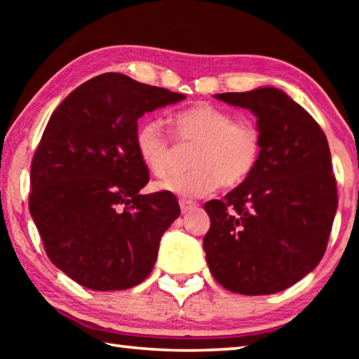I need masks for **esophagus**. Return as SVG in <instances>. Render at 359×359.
<instances>
[{
  "mask_svg": "<svg viewBox=\"0 0 359 359\" xmlns=\"http://www.w3.org/2000/svg\"><path fill=\"white\" fill-rule=\"evenodd\" d=\"M179 205H180L182 214H187V212H190V210H193V209H196V208H198V204H196V203H193V201H185V199H182V201H179Z\"/></svg>",
  "mask_w": 359,
  "mask_h": 359,
  "instance_id": "obj_1",
  "label": "esophagus"
}]
</instances>
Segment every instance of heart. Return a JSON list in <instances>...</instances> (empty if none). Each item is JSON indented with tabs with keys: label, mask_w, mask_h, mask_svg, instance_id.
Wrapping results in <instances>:
<instances>
[{
	"label": "heart",
	"mask_w": 359,
	"mask_h": 359,
	"mask_svg": "<svg viewBox=\"0 0 359 359\" xmlns=\"http://www.w3.org/2000/svg\"><path fill=\"white\" fill-rule=\"evenodd\" d=\"M175 141L194 145L190 172L156 182L155 190L194 199L214 193L222 184L238 187L258 166L263 136L252 120H234L224 109L198 102L171 117ZM135 147L139 160L156 177H165L172 165L174 147L161 121L145 118L137 126Z\"/></svg>",
	"instance_id": "heart-1"
}]
</instances>
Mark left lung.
Returning a JSON list of instances; mask_svg holds the SVG:
<instances>
[{
	"instance_id": "1",
	"label": "left lung",
	"mask_w": 359,
	"mask_h": 359,
	"mask_svg": "<svg viewBox=\"0 0 359 359\" xmlns=\"http://www.w3.org/2000/svg\"><path fill=\"white\" fill-rule=\"evenodd\" d=\"M214 96L257 117L263 147L244 184L223 201L205 203V259L226 290L274 294L312 272L325 255L337 210L330 145L312 115L282 90Z\"/></svg>"
}]
</instances>
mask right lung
I'll return each instance as SVG.
<instances>
[{
    "mask_svg": "<svg viewBox=\"0 0 359 359\" xmlns=\"http://www.w3.org/2000/svg\"><path fill=\"white\" fill-rule=\"evenodd\" d=\"M184 98L106 72L71 92L48 120L32 163L29 214L48 259L82 287L126 290L154 269L180 208L174 194H141L149 171L135 135L144 114Z\"/></svg>",
    "mask_w": 359,
    "mask_h": 359,
    "instance_id": "obj_1",
    "label": "right lung"
}]
</instances>
